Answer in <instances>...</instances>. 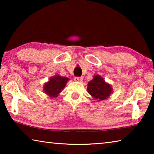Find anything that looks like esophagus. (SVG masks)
I'll list each match as a JSON object with an SVG mask.
<instances>
[{"instance_id":"esophagus-1","label":"esophagus","mask_w":154,"mask_h":154,"mask_svg":"<svg viewBox=\"0 0 154 154\" xmlns=\"http://www.w3.org/2000/svg\"><path fill=\"white\" fill-rule=\"evenodd\" d=\"M74 80L77 82H81L83 80V78L82 77H75Z\"/></svg>"}]
</instances>
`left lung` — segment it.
<instances>
[{
  "label": "left lung",
  "mask_w": 154,
  "mask_h": 154,
  "mask_svg": "<svg viewBox=\"0 0 154 154\" xmlns=\"http://www.w3.org/2000/svg\"><path fill=\"white\" fill-rule=\"evenodd\" d=\"M93 77V79L88 83L87 90L88 93L98 101L108 98L113 91L111 85L106 83L100 75H96Z\"/></svg>",
  "instance_id": "1"
}]
</instances>
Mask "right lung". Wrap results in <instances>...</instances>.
Instances as JSON below:
<instances>
[{"label":"right lung","instance_id":"obj_1","mask_svg":"<svg viewBox=\"0 0 154 154\" xmlns=\"http://www.w3.org/2000/svg\"><path fill=\"white\" fill-rule=\"evenodd\" d=\"M69 80V78L56 75V76L51 77L49 82L43 85L44 92L51 98L57 97L64 89Z\"/></svg>","mask_w":154,"mask_h":154}]
</instances>
